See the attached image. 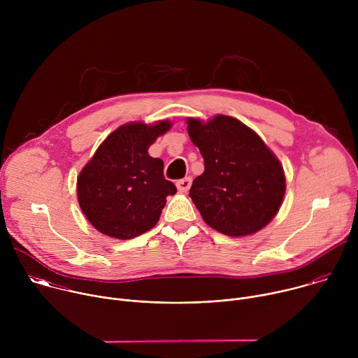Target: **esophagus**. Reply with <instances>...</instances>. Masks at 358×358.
<instances>
[{"mask_svg":"<svg viewBox=\"0 0 358 358\" xmlns=\"http://www.w3.org/2000/svg\"><path fill=\"white\" fill-rule=\"evenodd\" d=\"M176 184H177L178 191H181V192H187V191L189 189L191 184H192V178H191V177H185V178L178 180Z\"/></svg>","mask_w":358,"mask_h":358,"instance_id":"1","label":"esophagus"}]
</instances>
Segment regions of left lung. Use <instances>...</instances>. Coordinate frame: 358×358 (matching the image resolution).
Returning <instances> with one entry per match:
<instances>
[{
  "instance_id": "obj_1",
  "label": "left lung",
  "mask_w": 358,
  "mask_h": 358,
  "mask_svg": "<svg viewBox=\"0 0 358 358\" xmlns=\"http://www.w3.org/2000/svg\"><path fill=\"white\" fill-rule=\"evenodd\" d=\"M188 134L203 159L189 188L202 220L229 236L258 232L278 214L285 174L262 138L242 122L218 115L208 123L189 119Z\"/></svg>"
}]
</instances>
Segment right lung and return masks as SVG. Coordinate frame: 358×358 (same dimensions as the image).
Here are the masks:
<instances>
[{
    "label": "right lung",
    "mask_w": 358,
    "mask_h": 358,
    "mask_svg": "<svg viewBox=\"0 0 358 358\" xmlns=\"http://www.w3.org/2000/svg\"><path fill=\"white\" fill-rule=\"evenodd\" d=\"M130 123L115 130L96 150L78 177L79 206L101 234L130 239L155 227L166 198L177 192L164 178V163L148 155V147L170 129Z\"/></svg>",
    "instance_id": "right-lung-1"
}]
</instances>
